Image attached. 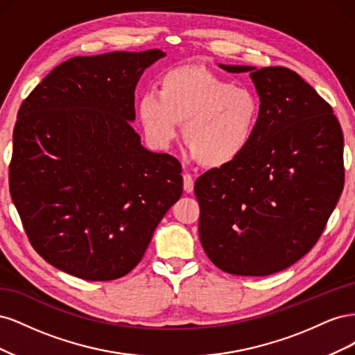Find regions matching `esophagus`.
<instances>
[{
  "label": "esophagus",
  "instance_id": "esophagus-1",
  "mask_svg": "<svg viewBox=\"0 0 355 355\" xmlns=\"http://www.w3.org/2000/svg\"><path fill=\"white\" fill-rule=\"evenodd\" d=\"M184 189L187 192L194 191V178H192L189 173L184 175Z\"/></svg>",
  "mask_w": 355,
  "mask_h": 355
}]
</instances>
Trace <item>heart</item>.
Wrapping results in <instances>:
<instances>
[{"instance_id": "heart-1", "label": "heart", "mask_w": 355, "mask_h": 355, "mask_svg": "<svg viewBox=\"0 0 355 355\" xmlns=\"http://www.w3.org/2000/svg\"><path fill=\"white\" fill-rule=\"evenodd\" d=\"M145 133L159 146L168 145L184 123L182 137L207 167L240 158L254 141L261 101L244 85H234L201 67H178L159 80L158 93H145L137 105Z\"/></svg>"}]
</instances>
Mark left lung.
Here are the masks:
<instances>
[{"instance_id":"obj_1","label":"left lung","mask_w":355,"mask_h":355,"mask_svg":"<svg viewBox=\"0 0 355 355\" xmlns=\"http://www.w3.org/2000/svg\"><path fill=\"white\" fill-rule=\"evenodd\" d=\"M220 68L250 72L261 120L240 158L196 180L200 241L225 272L270 275L313 249L336 207L345 182L342 128L292 69Z\"/></svg>"}]
</instances>
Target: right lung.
<instances>
[{"mask_svg": "<svg viewBox=\"0 0 355 355\" xmlns=\"http://www.w3.org/2000/svg\"><path fill=\"white\" fill-rule=\"evenodd\" d=\"M158 49L77 56L20 105L10 196L35 252L58 270L110 282L141 262L182 196V166L141 145L135 89Z\"/></svg>", "mask_w": 355, "mask_h": 355, "instance_id": "right-lung-1", "label": "right lung"}]
</instances>
